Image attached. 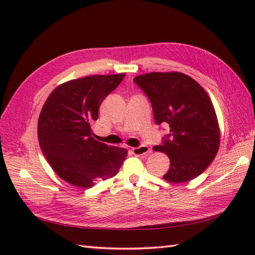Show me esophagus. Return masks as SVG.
Wrapping results in <instances>:
<instances>
[{"mask_svg":"<svg viewBox=\"0 0 255 255\" xmlns=\"http://www.w3.org/2000/svg\"><path fill=\"white\" fill-rule=\"evenodd\" d=\"M131 152L134 155H147L150 152V148L148 145H139L137 148H132Z\"/></svg>","mask_w":255,"mask_h":255,"instance_id":"34e87169","label":"esophagus"}]
</instances>
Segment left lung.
Listing matches in <instances>:
<instances>
[{"label": "left lung", "mask_w": 255, "mask_h": 255, "mask_svg": "<svg viewBox=\"0 0 255 255\" xmlns=\"http://www.w3.org/2000/svg\"><path fill=\"white\" fill-rule=\"evenodd\" d=\"M152 106L156 125L170 133L155 151L170 159L163 175L172 183L191 181L207 169L218 152L220 132L210 97L196 81L180 72H151L133 79Z\"/></svg>", "instance_id": "1"}]
</instances>
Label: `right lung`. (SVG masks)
<instances>
[{
	"mask_svg": "<svg viewBox=\"0 0 255 255\" xmlns=\"http://www.w3.org/2000/svg\"><path fill=\"white\" fill-rule=\"evenodd\" d=\"M126 73L71 80L51 92L38 119V140L48 163L62 180L89 188L115 176L127 150L93 138L91 125L99 118L105 97Z\"/></svg>",
	"mask_w": 255,
	"mask_h": 255,
	"instance_id": "add662e5",
	"label": "right lung"
}]
</instances>
